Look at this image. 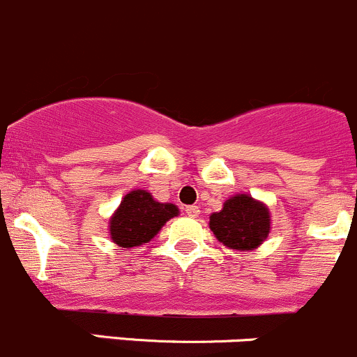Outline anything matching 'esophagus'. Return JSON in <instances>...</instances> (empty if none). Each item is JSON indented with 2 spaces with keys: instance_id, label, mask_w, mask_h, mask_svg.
I'll use <instances>...</instances> for the list:
<instances>
[{
  "instance_id": "34e87169",
  "label": "esophagus",
  "mask_w": 357,
  "mask_h": 357,
  "mask_svg": "<svg viewBox=\"0 0 357 357\" xmlns=\"http://www.w3.org/2000/svg\"><path fill=\"white\" fill-rule=\"evenodd\" d=\"M199 214H200L199 205H188V207H186V215H190V218H197Z\"/></svg>"
}]
</instances>
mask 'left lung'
<instances>
[{
	"mask_svg": "<svg viewBox=\"0 0 357 357\" xmlns=\"http://www.w3.org/2000/svg\"><path fill=\"white\" fill-rule=\"evenodd\" d=\"M208 228L225 247L255 250L271 231V212L264 202L236 193L222 204L221 211L208 215Z\"/></svg>",
	"mask_w": 357,
	"mask_h": 357,
	"instance_id": "8db88e82",
	"label": "left lung"
}]
</instances>
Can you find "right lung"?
<instances>
[{"instance_id":"add662e5","label":"right lung","mask_w":357,"mask_h":357,"mask_svg":"<svg viewBox=\"0 0 357 357\" xmlns=\"http://www.w3.org/2000/svg\"><path fill=\"white\" fill-rule=\"evenodd\" d=\"M178 214L174 204L157 202L146 190H131L110 215V240L121 248L142 247Z\"/></svg>"}]
</instances>
